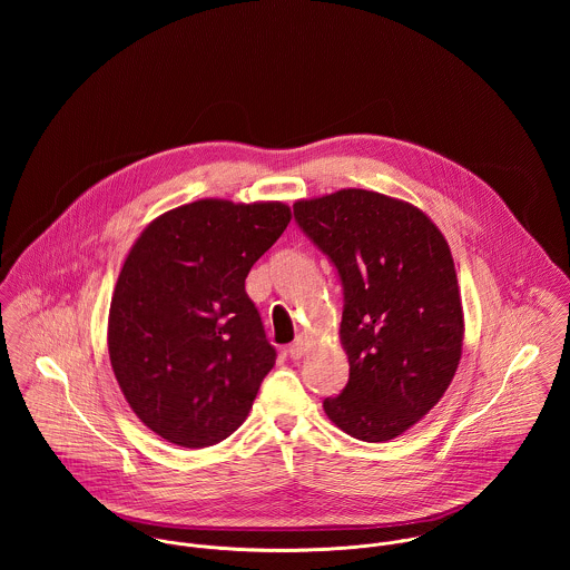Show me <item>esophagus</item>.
<instances>
[{
    "instance_id": "1",
    "label": "esophagus",
    "mask_w": 570,
    "mask_h": 570,
    "mask_svg": "<svg viewBox=\"0 0 570 570\" xmlns=\"http://www.w3.org/2000/svg\"><path fill=\"white\" fill-rule=\"evenodd\" d=\"M305 351H307V342H305L303 335H298V337L287 346V353H289V357H294V360H301V357L305 355Z\"/></svg>"
}]
</instances>
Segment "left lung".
Masks as SVG:
<instances>
[{
	"label": "left lung",
	"mask_w": 570,
	"mask_h": 570,
	"mask_svg": "<svg viewBox=\"0 0 570 570\" xmlns=\"http://www.w3.org/2000/svg\"><path fill=\"white\" fill-rule=\"evenodd\" d=\"M294 217L335 265L348 382L326 397L346 434L382 443L439 404L463 351V305L450 245L416 206L364 188L298 199Z\"/></svg>",
	"instance_id": "1"
}]
</instances>
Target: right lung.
<instances>
[{
    "mask_svg": "<svg viewBox=\"0 0 570 570\" xmlns=\"http://www.w3.org/2000/svg\"><path fill=\"white\" fill-rule=\"evenodd\" d=\"M289 219L283 202L197 199L131 245L107 346L127 404L164 441L206 448L244 423L276 360L245 278Z\"/></svg>",
    "mask_w": 570,
    "mask_h": 570,
    "instance_id": "add662e5",
    "label": "right lung"
}]
</instances>
